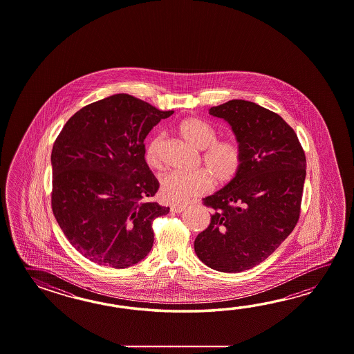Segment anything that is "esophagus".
Listing matches in <instances>:
<instances>
[{
  "instance_id": "1",
  "label": "esophagus",
  "mask_w": 354,
  "mask_h": 354,
  "mask_svg": "<svg viewBox=\"0 0 354 354\" xmlns=\"http://www.w3.org/2000/svg\"><path fill=\"white\" fill-rule=\"evenodd\" d=\"M186 205H174V206H171V211L174 212V214H180L182 211L186 210Z\"/></svg>"
}]
</instances>
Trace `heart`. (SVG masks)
Instances as JSON below:
<instances>
[{
	"label": "heart",
	"instance_id": "obj_1",
	"mask_svg": "<svg viewBox=\"0 0 354 354\" xmlns=\"http://www.w3.org/2000/svg\"><path fill=\"white\" fill-rule=\"evenodd\" d=\"M177 130L186 143L197 151H203L205 169L191 174L171 172L160 178V197L168 203H186L197 196L209 192L212 180L224 187L236 180L244 166V149L236 139H218L215 129L200 118H187L178 124ZM145 163L160 169L162 136H154L145 145Z\"/></svg>",
	"mask_w": 354,
	"mask_h": 354
}]
</instances>
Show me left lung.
Masks as SVG:
<instances>
[{
	"label": "left lung",
	"instance_id": "left-lung-1",
	"mask_svg": "<svg viewBox=\"0 0 354 354\" xmlns=\"http://www.w3.org/2000/svg\"><path fill=\"white\" fill-rule=\"evenodd\" d=\"M244 149L236 180L203 198L210 225L195 239L200 261L220 272L247 271L279 248L299 221L306 157L279 113L244 100L211 107Z\"/></svg>",
	"mask_w": 354,
	"mask_h": 354
}]
</instances>
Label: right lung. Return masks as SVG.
Listing matches in <instances>:
<instances>
[{
    "label": "right lung",
    "mask_w": 354,
    "mask_h": 354,
    "mask_svg": "<svg viewBox=\"0 0 354 354\" xmlns=\"http://www.w3.org/2000/svg\"><path fill=\"white\" fill-rule=\"evenodd\" d=\"M174 111L119 93L84 106L52 151V210L69 243L91 262L128 268L151 252V224L169 207L151 201L159 182L144 140Z\"/></svg>",
    "instance_id": "obj_1"
}]
</instances>
